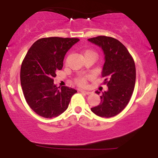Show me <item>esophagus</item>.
Instances as JSON below:
<instances>
[{"label": "esophagus", "mask_w": 158, "mask_h": 158, "mask_svg": "<svg viewBox=\"0 0 158 158\" xmlns=\"http://www.w3.org/2000/svg\"><path fill=\"white\" fill-rule=\"evenodd\" d=\"M80 92H81V93H83V94H88V95L90 94V91H88V90H80Z\"/></svg>", "instance_id": "1"}]
</instances>
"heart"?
Returning <instances> with one entry per match:
<instances>
[{
	"label": "heart",
	"instance_id": "obj_1",
	"mask_svg": "<svg viewBox=\"0 0 158 158\" xmlns=\"http://www.w3.org/2000/svg\"><path fill=\"white\" fill-rule=\"evenodd\" d=\"M87 52H93V53H94V52L92 51H87L85 53H87ZM76 82H77V84L78 85H79V86H84V85L86 84V78L85 77L78 78V79H76Z\"/></svg>",
	"mask_w": 158,
	"mask_h": 158
}]
</instances>
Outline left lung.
<instances>
[{
	"instance_id": "1",
	"label": "left lung",
	"mask_w": 158,
	"mask_h": 158,
	"mask_svg": "<svg viewBox=\"0 0 158 158\" xmlns=\"http://www.w3.org/2000/svg\"><path fill=\"white\" fill-rule=\"evenodd\" d=\"M88 40L104 52L102 76L108 86V90L101 95L100 104L90 110L99 117L109 118L120 113L131 99L136 80L135 61L126 47L116 39L100 35Z\"/></svg>"
}]
</instances>
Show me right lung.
I'll return each mask as SVG.
<instances>
[{
	"label": "right lung",
	"mask_w": 158,
	"mask_h": 158,
	"mask_svg": "<svg viewBox=\"0 0 158 158\" xmlns=\"http://www.w3.org/2000/svg\"><path fill=\"white\" fill-rule=\"evenodd\" d=\"M79 41L77 38H43L29 49L21 68L23 96L31 109L45 118L59 116L68 108L77 90L53 83L61 70L67 52Z\"/></svg>",
	"instance_id": "right-lung-1"
}]
</instances>
